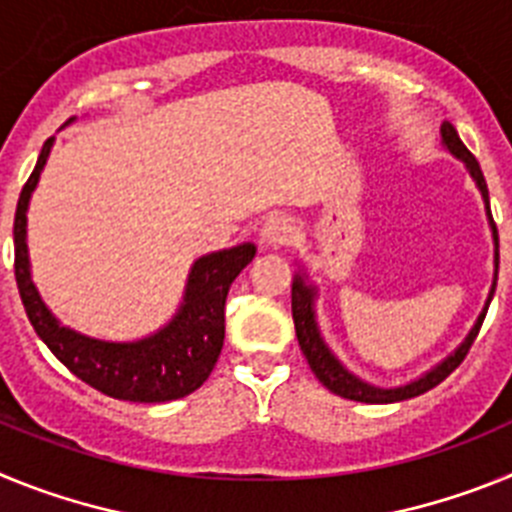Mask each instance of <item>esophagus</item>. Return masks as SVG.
<instances>
[{"mask_svg": "<svg viewBox=\"0 0 512 512\" xmlns=\"http://www.w3.org/2000/svg\"><path fill=\"white\" fill-rule=\"evenodd\" d=\"M292 235H295V225L287 215H271L261 228V243L266 248H282L292 241Z\"/></svg>", "mask_w": 512, "mask_h": 512, "instance_id": "1", "label": "esophagus"}]
</instances>
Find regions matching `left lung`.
<instances>
[{"instance_id": "obj_1", "label": "left lung", "mask_w": 512, "mask_h": 512, "mask_svg": "<svg viewBox=\"0 0 512 512\" xmlns=\"http://www.w3.org/2000/svg\"><path fill=\"white\" fill-rule=\"evenodd\" d=\"M441 146L451 153L454 158H459L461 164L467 166L469 176H472V182L477 184L479 194H482V202H485V212H487V223H490V233H492V243H495V274H492V287L490 295H487L485 307L479 312V318L474 320L472 330L467 333V338L459 343V346L451 351L449 356L443 361H438L436 366H431L428 372L420 374V377L410 379L408 384H397V387H379V384L366 382V379L356 377L351 369L343 366V361L333 354V348L325 343L323 333H320L318 325V310H315V302H318V287L310 282L307 277V269L300 266L295 271V279H292V318H295V330H297V341H300L302 354H305L307 364H310L312 374L320 379L323 387H328L333 395L346 397V400H356V402H366V405H390V402H402L410 400V397H418L423 392L433 390L436 384H441L443 379L449 377L454 372L456 366L464 361L467 356L469 346L477 338L479 328H482V320L487 315V307H490L492 295H495V284H497V261H500V253H497V228L495 220H492L490 212V194H487V184L485 176H482V169H479L477 158L467 151V146L461 143L459 133L451 122H443L441 125Z\"/></svg>"}]
</instances>
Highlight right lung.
Instances as JSON below:
<instances>
[{"label":"right lung","mask_w":512,"mask_h":512,"mask_svg":"<svg viewBox=\"0 0 512 512\" xmlns=\"http://www.w3.org/2000/svg\"><path fill=\"white\" fill-rule=\"evenodd\" d=\"M71 117L69 122H74ZM66 122V125H69ZM63 125V128H66ZM56 138L45 140L15 212V277L22 305L40 341L71 374L115 400L169 402L187 397L210 377L225 338V297L256 256L253 243L212 251L194 261L169 323L135 341H104L63 325L40 297L27 251V207Z\"/></svg>","instance_id":"add662e5"}]
</instances>
